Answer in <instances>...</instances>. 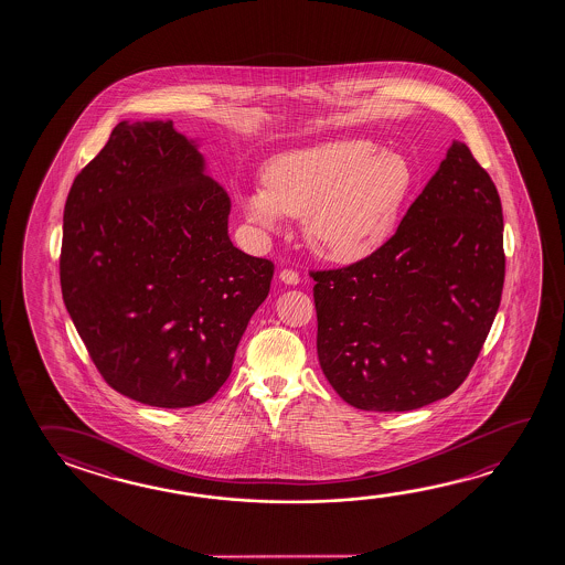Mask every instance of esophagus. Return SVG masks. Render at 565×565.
I'll use <instances>...</instances> for the list:
<instances>
[{
	"instance_id": "34e87169",
	"label": "esophagus",
	"mask_w": 565,
	"mask_h": 565,
	"mask_svg": "<svg viewBox=\"0 0 565 565\" xmlns=\"http://www.w3.org/2000/svg\"><path fill=\"white\" fill-rule=\"evenodd\" d=\"M279 279L287 284V286H297L299 284V274H297L296 269H281L279 271Z\"/></svg>"
}]
</instances>
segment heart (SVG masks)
Instances as JSON below:
<instances>
[{"instance_id":"heart-1","label":"heart","mask_w":565,"mask_h":565,"mask_svg":"<svg viewBox=\"0 0 565 565\" xmlns=\"http://www.w3.org/2000/svg\"><path fill=\"white\" fill-rule=\"evenodd\" d=\"M412 186L414 171L404 156L380 151L371 139H327L269 159L264 186L242 194L241 204L248 221L266 231H276L284 214L301 216L319 256L352 264L396 231Z\"/></svg>"}]
</instances>
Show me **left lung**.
Listing matches in <instances>:
<instances>
[{"label": "left lung", "instance_id": "obj_1", "mask_svg": "<svg viewBox=\"0 0 565 565\" xmlns=\"http://www.w3.org/2000/svg\"><path fill=\"white\" fill-rule=\"evenodd\" d=\"M502 231L497 186L454 141L379 250L309 271L319 364L347 404L409 412L461 386L499 311Z\"/></svg>", "mask_w": 565, "mask_h": 565}]
</instances>
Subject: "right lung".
Listing matches in <instances>:
<instances>
[{"label": "right lung", "instance_id": "1", "mask_svg": "<svg viewBox=\"0 0 565 565\" xmlns=\"http://www.w3.org/2000/svg\"><path fill=\"white\" fill-rule=\"evenodd\" d=\"M231 199L171 120L120 121L66 196L61 289L108 386L156 407L213 398L274 262L228 238Z\"/></svg>", "mask_w": 565, "mask_h": 565}]
</instances>
